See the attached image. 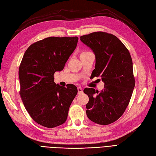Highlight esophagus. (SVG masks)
<instances>
[{"label": "esophagus", "instance_id": "obj_1", "mask_svg": "<svg viewBox=\"0 0 156 156\" xmlns=\"http://www.w3.org/2000/svg\"><path fill=\"white\" fill-rule=\"evenodd\" d=\"M77 90H78V94H81L83 93V89L81 88V87H79L77 88Z\"/></svg>", "mask_w": 156, "mask_h": 156}]
</instances>
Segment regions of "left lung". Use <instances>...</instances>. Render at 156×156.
Instances as JSON below:
<instances>
[{"instance_id":"1","label":"left lung","mask_w":156,"mask_h":156,"mask_svg":"<svg viewBox=\"0 0 156 156\" xmlns=\"http://www.w3.org/2000/svg\"><path fill=\"white\" fill-rule=\"evenodd\" d=\"M80 40L95 55L94 77L100 76L105 83L100 93L96 94L92 88L83 90L89 98L87 116L98 124H111L123 115L135 86L130 54L122 41L111 34L93 32L81 36Z\"/></svg>"}]
</instances>
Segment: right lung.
I'll use <instances>...</instances> for the list:
<instances>
[{
  "label": "right lung",
  "mask_w": 156,
  "mask_h": 156,
  "mask_svg": "<svg viewBox=\"0 0 156 156\" xmlns=\"http://www.w3.org/2000/svg\"><path fill=\"white\" fill-rule=\"evenodd\" d=\"M78 37H49L26 49L19 67L20 97L32 119L47 128L66 122L77 88L55 84L54 73L63 69Z\"/></svg>",
  "instance_id": "add662e5"
}]
</instances>
